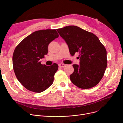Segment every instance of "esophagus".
I'll return each instance as SVG.
<instances>
[{"mask_svg":"<svg viewBox=\"0 0 123 123\" xmlns=\"http://www.w3.org/2000/svg\"><path fill=\"white\" fill-rule=\"evenodd\" d=\"M59 66L60 67H64L66 66V65H65V64H63V63H60L59 64Z\"/></svg>","mask_w":123,"mask_h":123,"instance_id":"34e87169","label":"esophagus"}]
</instances>
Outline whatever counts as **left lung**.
I'll list each match as a JSON object with an SVG mask.
<instances>
[{
	"label": "left lung",
	"instance_id": "left-lung-1",
	"mask_svg": "<svg viewBox=\"0 0 123 123\" xmlns=\"http://www.w3.org/2000/svg\"><path fill=\"white\" fill-rule=\"evenodd\" d=\"M65 41L70 54H80V65L73 64L74 72L70 76L78 87L87 89L97 85L107 66V51L95 34L74 25L57 29Z\"/></svg>",
	"mask_w": 123,
	"mask_h": 123
}]
</instances>
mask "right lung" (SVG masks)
Listing matches in <instances>:
<instances>
[{"instance_id":"add662e5","label":"right lung","mask_w":123,"mask_h":123,"mask_svg":"<svg viewBox=\"0 0 123 123\" xmlns=\"http://www.w3.org/2000/svg\"><path fill=\"white\" fill-rule=\"evenodd\" d=\"M58 37L56 29L36 31L15 48L12 57L14 71L19 82L29 91L40 93L53 84L58 65H42L39 60L47 54L49 44Z\"/></svg>"}]
</instances>
